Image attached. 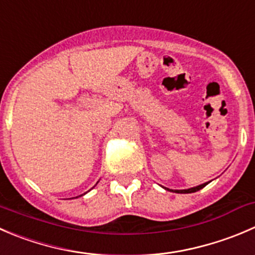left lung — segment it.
Listing matches in <instances>:
<instances>
[{
    "mask_svg": "<svg viewBox=\"0 0 255 255\" xmlns=\"http://www.w3.org/2000/svg\"><path fill=\"white\" fill-rule=\"evenodd\" d=\"M208 183L209 182L203 183V184H199V185H197V187H193V188H188V189H175V190H173V189H169V188H164V189L172 190V192H175V193H194V192H197V190H199V189H202V188L206 187Z\"/></svg>",
    "mask_w": 255,
    "mask_h": 255,
    "instance_id": "8db88e82",
    "label": "left lung"
}]
</instances>
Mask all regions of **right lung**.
<instances>
[{"label": "right lung", "instance_id": "obj_1", "mask_svg": "<svg viewBox=\"0 0 255 255\" xmlns=\"http://www.w3.org/2000/svg\"><path fill=\"white\" fill-rule=\"evenodd\" d=\"M85 194H86V193H85Z\"/></svg>", "mask_w": 255, "mask_h": 255}]
</instances>
